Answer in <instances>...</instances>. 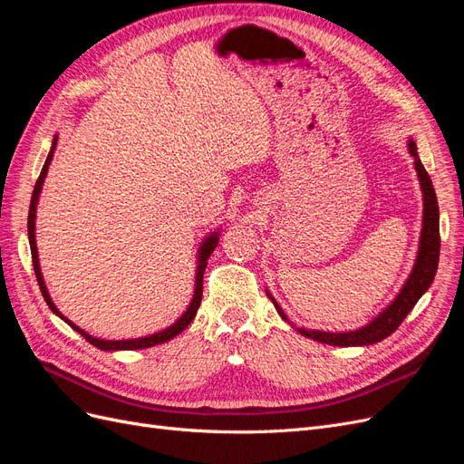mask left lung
Returning a JSON list of instances; mask_svg holds the SVG:
<instances>
[{"instance_id": "left-lung-1", "label": "left lung", "mask_w": 464, "mask_h": 464, "mask_svg": "<svg viewBox=\"0 0 464 464\" xmlns=\"http://www.w3.org/2000/svg\"><path fill=\"white\" fill-rule=\"evenodd\" d=\"M409 152L414 159V168L418 172L420 179V188H422L424 193V217H422V234H420V246H418V256L414 269L406 278L404 286L397 294V298L391 302L389 307L379 314L373 321H370L366 327L356 329V331H348V333H325V331H307V329H298L307 339H314L323 344H331V346H368L382 343L387 339L389 334L395 333L399 329L404 317L411 314L416 302L422 298V294L431 286L435 271H438V263H440V207H438V198H435V189L431 186V179L426 172L424 164L420 162L416 143L412 139H409ZM266 296L271 298V294L266 292ZM278 315L285 321L286 315L280 310V305L271 298Z\"/></svg>"}]
</instances>
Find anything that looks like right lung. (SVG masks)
I'll return each instance as SVG.
<instances>
[{
  "label": "right lung",
  "mask_w": 464,
  "mask_h": 464,
  "mask_svg": "<svg viewBox=\"0 0 464 464\" xmlns=\"http://www.w3.org/2000/svg\"><path fill=\"white\" fill-rule=\"evenodd\" d=\"M55 145H58V135L53 137L52 141V149L48 152V159L44 162V166H42V172L36 179V186H34V191H33V198H31V208H29V244H31V256H33V266H34V275H36V280H38V286H40V292L42 296H44L46 304L50 310L62 317L67 325H72V329H75L79 334L85 336V339L101 350H139V348H149V346H154V344H160V343H166L174 339L176 334H179L181 331H184L189 323L193 321L195 314H198L199 305H201V296H203V273H205V266H207V259L210 257V254H213V249L217 247L218 244V232H213L210 234L207 240L201 244L199 247V256H198V271H195V290H193V300L189 304L188 310L184 312V315H181L174 325H170L168 329H162L160 333H154V334H149V336H141V339H130V341H104V339H96V336H91L89 333H85L82 329H79L75 323L69 321L65 315L60 314L58 307L53 305L50 294H48V288L44 285V278H42V273H40V263H38V249H36V236H34V218H36V205H38V198H40V191H42V184H44V178L48 174V166L52 162V157H53V150H55Z\"/></svg>",
  "instance_id": "1"
}]
</instances>
